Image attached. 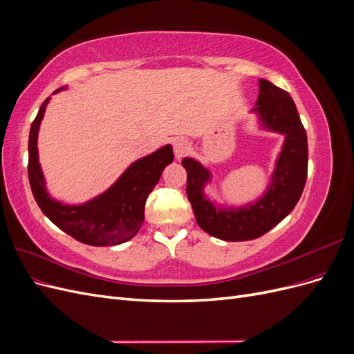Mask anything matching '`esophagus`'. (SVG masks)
Listing matches in <instances>:
<instances>
[{
    "label": "esophagus",
    "mask_w": 354,
    "mask_h": 354,
    "mask_svg": "<svg viewBox=\"0 0 354 354\" xmlns=\"http://www.w3.org/2000/svg\"><path fill=\"white\" fill-rule=\"evenodd\" d=\"M173 149H174L176 158L181 159L189 152V143H187V140H185V138H176V140L173 142Z\"/></svg>",
    "instance_id": "esophagus-1"
}]
</instances>
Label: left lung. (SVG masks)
<instances>
[{"label": "left lung", "instance_id": "left-lung-1", "mask_svg": "<svg viewBox=\"0 0 354 354\" xmlns=\"http://www.w3.org/2000/svg\"><path fill=\"white\" fill-rule=\"evenodd\" d=\"M259 90L251 113L257 115L260 130L285 137L261 196L239 207H221L205 195V186L212 180L209 168L194 158L181 160L187 171L186 194L196 223L203 232L221 241L241 242L263 236L294 209L306 185L307 134L295 103L286 91L267 80H259Z\"/></svg>", "mask_w": 354, "mask_h": 354}]
</instances>
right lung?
I'll use <instances>...</instances> for the list:
<instances>
[{
    "instance_id": "right-lung-1",
    "label": "right lung",
    "mask_w": 354,
    "mask_h": 354,
    "mask_svg": "<svg viewBox=\"0 0 354 354\" xmlns=\"http://www.w3.org/2000/svg\"><path fill=\"white\" fill-rule=\"evenodd\" d=\"M66 87L56 90V94ZM50 97L44 100L29 131L28 176L41 211L73 239L94 246H113L134 238L145 220V203L160 174L174 160L173 146L165 145L128 167L103 194L69 205L48 195L38 159V131Z\"/></svg>"
}]
</instances>
